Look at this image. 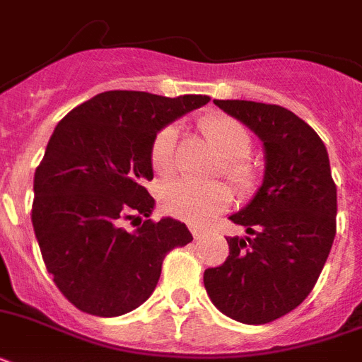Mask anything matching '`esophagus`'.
<instances>
[{"label": "esophagus", "instance_id": "1", "mask_svg": "<svg viewBox=\"0 0 362 362\" xmlns=\"http://www.w3.org/2000/svg\"><path fill=\"white\" fill-rule=\"evenodd\" d=\"M192 235H193V238H195V240H201V237H203V233L199 231V229H192Z\"/></svg>", "mask_w": 362, "mask_h": 362}]
</instances>
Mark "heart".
I'll return each mask as SVG.
<instances>
[{
	"instance_id": "obj_1",
	"label": "heart",
	"mask_w": 362,
	"mask_h": 362,
	"mask_svg": "<svg viewBox=\"0 0 362 362\" xmlns=\"http://www.w3.org/2000/svg\"><path fill=\"white\" fill-rule=\"evenodd\" d=\"M216 152L223 161V173L238 187H247L253 180L252 167L244 161L252 152V136L238 120L231 116H209L201 124ZM175 127H163L153 136L150 161L156 175L169 176L175 169ZM231 203V193L220 182L197 184L180 180L169 184L161 193V206L176 220L193 227L206 226Z\"/></svg>"
}]
</instances>
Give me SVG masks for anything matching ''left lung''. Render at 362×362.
I'll return each instance as SVG.
<instances>
[{
    "instance_id": "1",
    "label": "left lung",
    "mask_w": 362,
    "mask_h": 362,
    "mask_svg": "<svg viewBox=\"0 0 362 362\" xmlns=\"http://www.w3.org/2000/svg\"><path fill=\"white\" fill-rule=\"evenodd\" d=\"M263 142L264 175L229 220L250 237H229V257L204 270L221 314L263 325L295 310L320 278L337 235V186L329 153L312 127L278 105L214 99Z\"/></svg>"
}]
</instances>
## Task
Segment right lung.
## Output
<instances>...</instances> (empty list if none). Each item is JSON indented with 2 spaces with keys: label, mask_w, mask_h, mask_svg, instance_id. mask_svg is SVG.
Segmentation results:
<instances>
[{
  "label": "right lung",
  "mask_w": 362,
  "mask_h": 362,
  "mask_svg": "<svg viewBox=\"0 0 362 362\" xmlns=\"http://www.w3.org/2000/svg\"><path fill=\"white\" fill-rule=\"evenodd\" d=\"M209 101L115 90L56 125L33 178L31 223L54 284L78 310H135L158 286L167 252L193 240L182 221L150 220L156 201L144 182L153 178V136ZM125 219L137 221L133 232Z\"/></svg>",
  "instance_id": "add662e5"
}]
</instances>
